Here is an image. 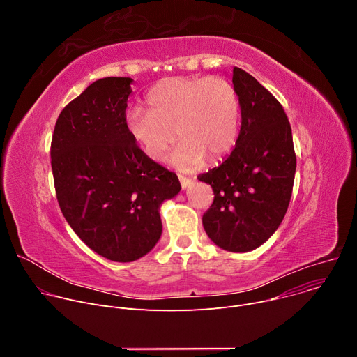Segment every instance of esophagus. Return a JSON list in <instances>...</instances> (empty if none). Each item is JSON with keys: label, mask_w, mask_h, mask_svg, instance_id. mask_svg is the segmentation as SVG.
Instances as JSON below:
<instances>
[{"label": "esophagus", "mask_w": 357, "mask_h": 357, "mask_svg": "<svg viewBox=\"0 0 357 357\" xmlns=\"http://www.w3.org/2000/svg\"><path fill=\"white\" fill-rule=\"evenodd\" d=\"M179 182H181V186H182V189H186L190 183H192V179H189V178H186V176H182V175H179Z\"/></svg>", "instance_id": "34e87169"}]
</instances>
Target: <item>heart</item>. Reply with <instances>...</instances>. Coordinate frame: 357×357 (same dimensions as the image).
I'll use <instances>...</instances> for the list:
<instances>
[{
	"label": "heart",
	"mask_w": 357,
	"mask_h": 357,
	"mask_svg": "<svg viewBox=\"0 0 357 357\" xmlns=\"http://www.w3.org/2000/svg\"><path fill=\"white\" fill-rule=\"evenodd\" d=\"M148 110L132 107L126 113L131 138L152 161H162L176 141L181 145L172 162L193 171L219 160L233 148L238 132V98L223 77H168L146 96Z\"/></svg>",
	"instance_id": "b5f03b06"
}]
</instances>
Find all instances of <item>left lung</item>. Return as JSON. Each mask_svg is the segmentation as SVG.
<instances>
[{
  "mask_svg": "<svg viewBox=\"0 0 357 357\" xmlns=\"http://www.w3.org/2000/svg\"><path fill=\"white\" fill-rule=\"evenodd\" d=\"M241 110L236 146L226 161L197 176L215 199L202 222L223 250L245 252L266 243L281 225L292 193L296 157L280 101L251 75L233 69Z\"/></svg>",
  "mask_w": 357,
  "mask_h": 357,
  "instance_id": "left-lung-1",
  "label": "left lung"
}]
</instances>
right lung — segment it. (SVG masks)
Instances as JSON below:
<instances>
[{
	"label": "right lung",
	"instance_id": "obj_1",
	"mask_svg": "<svg viewBox=\"0 0 357 357\" xmlns=\"http://www.w3.org/2000/svg\"><path fill=\"white\" fill-rule=\"evenodd\" d=\"M131 77L91 83L62 110L50 144L56 197L80 240L117 263L141 259L162 233L176 174L149 160L126 127Z\"/></svg>",
	"mask_w": 357,
	"mask_h": 357
}]
</instances>
